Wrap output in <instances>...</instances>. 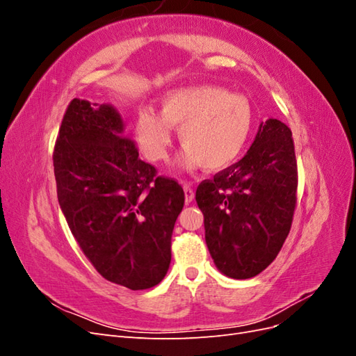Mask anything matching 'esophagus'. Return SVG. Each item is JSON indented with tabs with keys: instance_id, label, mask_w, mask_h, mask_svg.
Returning <instances> with one entry per match:
<instances>
[{
	"instance_id": "obj_1",
	"label": "esophagus",
	"mask_w": 356,
	"mask_h": 356,
	"mask_svg": "<svg viewBox=\"0 0 356 356\" xmlns=\"http://www.w3.org/2000/svg\"><path fill=\"white\" fill-rule=\"evenodd\" d=\"M182 187H184L186 203H191V202H193V199H195V191H193V188H191L188 184H184Z\"/></svg>"
}]
</instances>
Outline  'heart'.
Returning <instances> with one entry per match:
<instances>
[{"mask_svg":"<svg viewBox=\"0 0 356 356\" xmlns=\"http://www.w3.org/2000/svg\"><path fill=\"white\" fill-rule=\"evenodd\" d=\"M252 126L250 102L241 95L218 86L199 84L170 90L161 96L160 115L139 110L135 136L143 153L152 161L168 159L172 127L184 149L177 165L184 170L203 166L208 172L229 168L239 157Z\"/></svg>","mask_w":356,"mask_h":356,"instance_id":"1","label":"heart"}]
</instances>
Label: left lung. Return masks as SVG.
I'll list each match as a JSON object with an SVG mask.
<instances>
[{
  "instance_id": "obj_1",
  "label": "left lung",
  "mask_w": 356,
  "mask_h": 356,
  "mask_svg": "<svg viewBox=\"0 0 356 356\" xmlns=\"http://www.w3.org/2000/svg\"><path fill=\"white\" fill-rule=\"evenodd\" d=\"M296 193L293 134L268 118L238 163L196 190L204 241L222 275L250 279L275 260L293 222Z\"/></svg>"
}]
</instances>
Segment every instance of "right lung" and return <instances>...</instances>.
Listing matches in <instances>:
<instances>
[{
  "label": "right lung",
  "mask_w": 356,
  "mask_h": 356,
  "mask_svg": "<svg viewBox=\"0 0 356 356\" xmlns=\"http://www.w3.org/2000/svg\"><path fill=\"white\" fill-rule=\"evenodd\" d=\"M138 156L115 106L71 101L53 153L60 209L96 270L134 291L168 273L184 207L178 182L157 177Z\"/></svg>",
  "instance_id": "right-lung-1"
}]
</instances>
